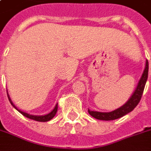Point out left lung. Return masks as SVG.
Masks as SVG:
<instances>
[{"mask_svg":"<svg viewBox=\"0 0 151 151\" xmlns=\"http://www.w3.org/2000/svg\"><path fill=\"white\" fill-rule=\"evenodd\" d=\"M148 70H149V64H148V60H146V68H145L142 76V78L138 82L136 91H134L133 95L131 96V98L129 99V101L127 102L125 104H124L122 107H120V108H118L113 111H111V112H99V111L88 110L89 114L91 116H93L95 119H98V120H113L124 116V115H126L130 111H133V109L137 107V105L138 104V103L142 99L144 88L146 86V80L148 78Z\"/></svg>","mask_w":151,"mask_h":151,"instance_id":"obj_1","label":"left lung"}]
</instances>
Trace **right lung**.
I'll return each instance as SVG.
<instances>
[{
	"mask_svg": "<svg viewBox=\"0 0 151 151\" xmlns=\"http://www.w3.org/2000/svg\"><path fill=\"white\" fill-rule=\"evenodd\" d=\"M8 99L9 100V102H10V104H11L16 109H17V108L15 107L14 105L13 104V103L11 102V100H10V99H9V95H8ZM18 110V109H17ZM19 112L21 114H22L24 116L27 117V118H29V119H31V120H36V121H41V122H46V121H48V120H52L53 117L55 116V115H56V111H57V104L56 105V107H55V108L53 109L52 111H51L50 113H48L47 115H45V116H32V115H29V114L26 113V112H23V111H21L20 110H18Z\"/></svg>",
	"mask_w": 151,
	"mask_h": 151,
	"instance_id": "right-lung-1",
	"label": "right lung"
}]
</instances>
